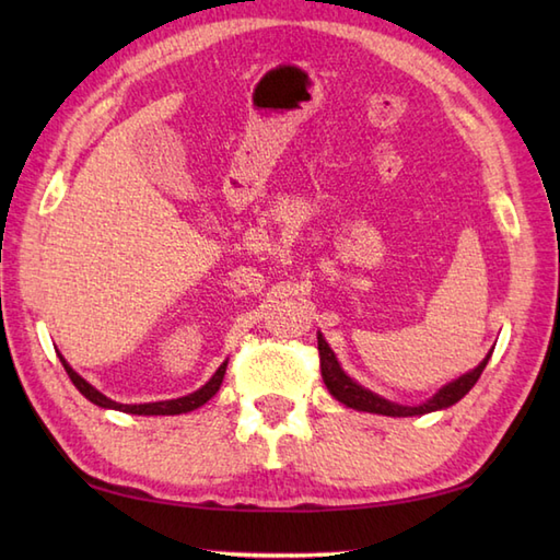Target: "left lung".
Instances as JSON below:
<instances>
[{"label": "left lung", "instance_id": "left-lung-1", "mask_svg": "<svg viewBox=\"0 0 560 560\" xmlns=\"http://www.w3.org/2000/svg\"><path fill=\"white\" fill-rule=\"evenodd\" d=\"M317 349H319V368H323V380H325V385L329 389V395L335 397L337 401L347 404L349 409L380 413V416H423V413L452 407V404H457L474 385H477V380L481 377L483 368H486V363H489L491 353H493V351L486 353V359L477 368H474V371L464 373L457 380H452V383L443 385L431 399H425L423 404H413V407H409V404L389 401L385 397L375 395L373 389L359 385L353 377L343 373V368L337 361V355H335V351H331L327 339L323 337V331H317Z\"/></svg>", "mask_w": 560, "mask_h": 560}]
</instances>
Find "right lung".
<instances>
[{
	"label": "right lung",
	"mask_w": 560,
	"mask_h": 560,
	"mask_svg": "<svg viewBox=\"0 0 560 560\" xmlns=\"http://www.w3.org/2000/svg\"><path fill=\"white\" fill-rule=\"evenodd\" d=\"M59 361H62L65 371L69 375L71 383H74V387L81 392L83 397H86L89 401L96 404V407L101 409H115V411H125V413H139V416H175V413H187V411H195L199 409L201 404H207L213 395H217L221 383H223V375H225V365H229V361H223L219 365V371L213 373L209 377V383L201 385L197 392H192V395H185V397H177V399H165V401H147V404H120L115 401L110 397H105L103 392H98L96 387H93L91 383H86L74 368H71L62 353H57Z\"/></svg>",
	"instance_id": "right-lung-1"
}]
</instances>
